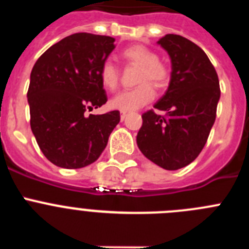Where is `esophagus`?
<instances>
[{
    "label": "esophagus",
    "mask_w": 249,
    "mask_h": 249,
    "mask_svg": "<svg viewBox=\"0 0 249 249\" xmlns=\"http://www.w3.org/2000/svg\"><path fill=\"white\" fill-rule=\"evenodd\" d=\"M127 117V112H121V120H124Z\"/></svg>",
    "instance_id": "34e87169"
}]
</instances>
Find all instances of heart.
Returning <instances> with one entry per match:
<instances>
[{
	"label": "heart",
	"mask_w": 249,
	"mask_h": 249,
	"mask_svg": "<svg viewBox=\"0 0 249 249\" xmlns=\"http://www.w3.org/2000/svg\"><path fill=\"white\" fill-rule=\"evenodd\" d=\"M122 56L129 63L140 67L137 83H141V85L114 96L109 105L113 108L120 109L122 112L136 111L155 98V89L148 82L153 83L157 89L166 87L169 81V70L163 62H160L158 59L155 51L146 46H131L123 51ZM100 78L106 89L114 91L118 86L117 67L111 61L103 62L100 70ZM142 82L144 83L142 84Z\"/></svg>",
	"instance_id": "1"
}]
</instances>
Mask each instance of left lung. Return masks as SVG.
<instances>
[{"instance_id":"8db88e82","label":"left lung","mask_w":249,"mask_h":249,"mask_svg":"<svg viewBox=\"0 0 249 249\" xmlns=\"http://www.w3.org/2000/svg\"><path fill=\"white\" fill-rule=\"evenodd\" d=\"M171 58V80L155 108L142 114L137 133L140 151L168 171L186 167L198 157L215 121L221 91L214 67L201 47L178 35L158 41Z\"/></svg>"}]
</instances>
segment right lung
I'll return each instance as SVG.
<instances>
[{"label":"right lung","instance_id":"right-lung-1","mask_svg":"<svg viewBox=\"0 0 249 249\" xmlns=\"http://www.w3.org/2000/svg\"><path fill=\"white\" fill-rule=\"evenodd\" d=\"M114 47L113 37L73 34L51 46L31 71V129L56 166L72 169L93 163L120 122L118 111L85 114L107 102L100 70Z\"/></svg>","mask_w":249,"mask_h":249}]
</instances>
